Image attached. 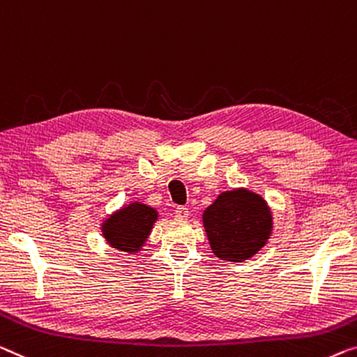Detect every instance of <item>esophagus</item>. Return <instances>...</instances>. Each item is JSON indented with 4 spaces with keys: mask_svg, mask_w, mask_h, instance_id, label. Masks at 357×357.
I'll list each match as a JSON object with an SVG mask.
<instances>
[{
    "mask_svg": "<svg viewBox=\"0 0 357 357\" xmlns=\"http://www.w3.org/2000/svg\"><path fill=\"white\" fill-rule=\"evenodd\" d=\"M174 216H176V220L179 221H184L189 218V208L188 206H178L176 211H174Z\"/></svg>",
    "mask_w": 357,
    "mask_h": 357,
    "instance_id": "esophagus-1",
    "label": "esophagus"
}]
</instances>
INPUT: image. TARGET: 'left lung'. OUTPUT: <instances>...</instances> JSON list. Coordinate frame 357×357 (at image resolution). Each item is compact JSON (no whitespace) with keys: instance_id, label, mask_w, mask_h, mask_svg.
<instances>
[{"instance_id":"8db88e82","label":"left lung","mask_w":357,"mask_h":357,"mask_svg":"<svg viewBox=\"0 0 357 357\" xmlns=\"http://www.w3.org/2000/svg\"><path fill=\"white\" fill-rule=\"evenodd\" d=\"M266 202L250 190L222 192L204 213L211 250L218 258L241 263L259 252L273 225Z\"/></svg>"}]
</instances>
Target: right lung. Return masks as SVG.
<instances>
[{
  "label": "right lung",
  "mask_w": 357,
  "mask_h": 357,
  "mask_svg": "<svg viewBox=\"0 0 357 357\" xmlns=\"http://www.w3.org/2000/svg\"><path fill=\"white\" fill-rule=\"evenodd\" d=\"M157 220V211L144 204H131L112 215L104 227V236L112 247L136 252L149 236Z\"/></svg>",
  "instance_id": "1"
}]
</instances>
